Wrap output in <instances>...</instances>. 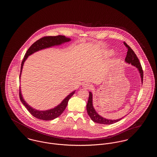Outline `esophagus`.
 Masks as SVG:
<instances>
[{"label":"esophagus","mask_w":157,"mask_h":157,"mask_svg":"<svg viewBox=\"0 0 157 157\" xmlns=\"http://www.w3.org/2000/svg\"><path fill=\"white\" fill-rule=\"evenodd\" d=\"M83 87L85 89H87V90H90L92 88V85L90 83H85L83 84Z\"/></svg>","instance_id":"34e87169"}]
</instances>
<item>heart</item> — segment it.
I'll return each instance as SVG.
<instances>
[{"label":"heart","mask_w":157,"mask_h":157,"mask_svg":"<svg viewBox=\"0 0 157 157\" xmlns=\"http://www.w3.org/2000/svg\"><path fill=\"white\" fill-rule=\"evenodd\" d=\"M112 55H113V52L112 51H109V52L106 53V56H111Z\"/></svg>","instance_id":"heart-1"}]
</instances>
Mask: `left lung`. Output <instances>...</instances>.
I'll list each match as a JSON object with an SVG mask.
<instances>
[{"mask_svg":"<svg viewBox=\"0 0 157 157\" xmlns=\"http://www.w3.org/2000/svg\"><path fill=\"white\" fill-rule=\"evenodd\" d=\"M124 45L128 48V52H127V56L125 59V61L131 64L134 67H136L140 74V76L141 78V82H143V71H142V67L141 65V63L139 61L138 58H137L136 54L135 53L133 50L127 45L125 42H124ZM90 95H89V99L88 101V103L86 105V110L88 115L90 116V119L92 120L94 122L98 123V124H112L114 123H116L118 122L119 121L122 119L120 118L118 120H108L105 118H103L102 117L100 116L97 112L95 111V109L94 108L93 106V103H92V94L91 92H90Z\"/></svg>","mask_w":157,"mask_h":157,"instance_id":"left-lung-1","label":"left lung"}]
</instances>
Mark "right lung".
I'll list each match as a JSON object with an SVG mask.
<instances>
[{"instance_id": "obj_1", "label": "right lung", "mask_w": 157, "mask_h": 157, "mask_svg": "<svg viewBox=\"0 0 157 157\" xmlns=\"http://www.w3.org/2000/svg\"><path fill=\"white\" fill-rule=\"evenodd\" d=\"M71 40V39L70 38L65 37V36H62V35H58L56 36H45L37 40V41H36L34 44H33L30 46V48L28 49V50L27 51L23 58V59L21 64V74L19 76H20L19 78L21 79V76L22 74L24 62L30 55L39 51H40L42 49L49 48L54 46L61 45L65 42H68ZM75 90H74L72 92H71L70 94H69L67 97L61 102L60 104L58 105V106H56V107H55L54 108L48 109L46 111H39V110L35 109L33 108L32 106H30L27 102H26L25 99L23 98L21 89L19 90V97L23 105L26 107L28 111L30 112V114H32L34 117L39 120L49 121V120H54L58 118L62 113V112L64 111V110L65 109L67 106L68 101L75 94Z\"/></svg>"}]
</instances>
